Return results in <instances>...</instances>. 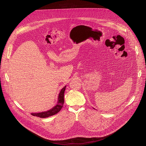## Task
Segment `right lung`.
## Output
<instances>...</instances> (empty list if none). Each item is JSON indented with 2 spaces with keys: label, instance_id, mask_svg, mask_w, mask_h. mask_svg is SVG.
Instances as JSON below:
<instances>
[{
  "label": "right lung",
  "instance_id": "obj_1",
  "mask_svg": "<svg viewBox=\"0 0 146 146\" xmlns=\"http://www.w3.org/2000/svg\"><path fill=\"white\" fill-rule=\"evenodd\" d=\"M66 86L61 90L60 92L58 95V102L56 106H54L53 108L47 111L42 112L40 113H32L31 115L33 116H36L40 118H47L48 117L54 115L56 113H57L61 110L63 108V104H64V94L66 89Z\"/></svg>",
  "mask_w": 146,
  "mask_h": 146
}]
</instances>
